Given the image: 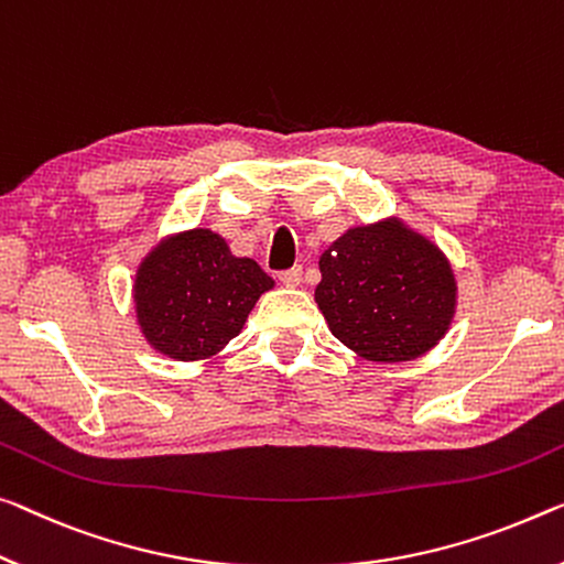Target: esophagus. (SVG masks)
Segmentation results:
<instances>
[{
	"label": "esophagus",
	"instance_id": "obj_1",
	"mask_svg": "<svg viewBox=\"0 0 564 564\" xmlns=\"http://www.w3.org/2000/svg\"><path fill=\"white\" fill-rule=\"evenodd\" d=\"M280 282L284 288H297L302 282V267H292V270H284L280 272Z\"/></svg>",
	"mask_w": 564,
	"mask_h": 564
}]
</instances>
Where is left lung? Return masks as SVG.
Returning <instances> with one entry per match:
<instances>
[{
    "label": "left lung",
    "mask_w": 564,
    "mask_h": 564,
    "mask_svg": "<svg viewBox=\"0 0 564 564\" xmlns=\"http://www.w3.org/2000/svg\"><path fill=\"white\" fill-rule=\"evenodd\" d=\"M319 272L315 302L327 327L366 360L421 358L454 319L452 264L401 219L348 229L319 257Z\"/></svg>",
    "instance_id": "left-lung-1"
}]
</instances>
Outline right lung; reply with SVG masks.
Here are the masks:
<instances>
[{"mask_svg": "<svg viewBox=\"0 0 564 564\" xmlns=\"http://www.w3.org/2000/svg\"><path fill=\"white\" fill-rule=\"evenodd\" d=\"M274 280L249 257H234L212 229H188L155 245L138 264L135 317L153 350L204 360L245 327Z\"/></svg>", "mask_w": 564, "mask_h": 564, "instance_id": "right-lung-1", "label": "right lung"}]
</instances>
